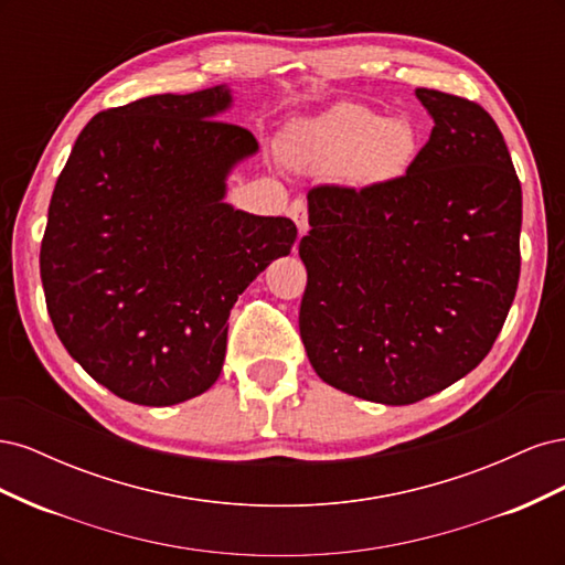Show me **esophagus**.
Listing matches in <instances>:
<instances>
[{
    "label": "esophagus",
    "instance_id": "1",
    "mask_svg": "<svg viewBox=\"0 0 565 565\" xmlns=\"http://www.w3.org/2000/svg\"><path fill=\"white\" fill-rule=\"evenodd\" d=\"M287 214L292 216V221L299 228V235H303L306 231H309V204H306L303 198H297L292 204H289Z\"/></svg>",
    "mask_w": 565,
    "mask_h": 565
}]
</instances>
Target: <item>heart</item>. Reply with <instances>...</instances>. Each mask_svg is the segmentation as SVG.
<instances>
[{
	"label": "heart",
	"mask_w": 565,
	"mask_h": 565,
	"mask_svg": "<svg viewBox=\"0 0 565 565\" xmlns=\"http://www.w3.org/2000/svg\"><path fill=\"white\" fill-rule=\"evenodd\" d=\"M417 148V134L403 117H382L365 106H341L287 136L285 156L299 169L328 172L355 162L367 179L398 177Z\"/></svg>",
	"instance_id": "1"
}]
</instances>
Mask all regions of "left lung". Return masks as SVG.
<instances>
[{"label": "left lung", "mask_w": 565, "mask_h": 565, "mask_svg": "<svg viewBox=\"0 0 565 565\" xmlns=\"http://www.w3.org/2000/svg\"><path fill=\"white\" fill-rule=\"evenodd\" d=\"M434 119L405 177L309 193L299 332L318 377L384 405L448 388L498 339L521 273V183L494 119L417 89Z\"/></svg>", "instance_id": "8db88e82"}]
</instances>
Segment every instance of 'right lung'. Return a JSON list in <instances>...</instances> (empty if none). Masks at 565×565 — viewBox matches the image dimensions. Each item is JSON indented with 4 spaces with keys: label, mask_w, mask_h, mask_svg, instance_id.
Listing matches in <instances>:
<instances>
[{
    "label": "right lung",
    "mask_w": 565,
    "mask_h": 565,
    "mask_svg": "<svg viewBox=\"0 0 565 565\" xmlns=\"http://www.w3.org/2000/svg\"><path fill=\"white\" fill-rule=\"evenodd\" d=\"M231 106L218 84L98 113L51 195V322L92 380L136 405H177L218 380L237 295L297 241L295 221L224 200L259 150L218 119Z\"/></svg>",
    "instance_id": "obj_1"
}]
</instances>
